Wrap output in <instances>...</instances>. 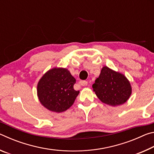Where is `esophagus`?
<instances>
[{"mask_svg": "<svg viewBox=\"0 0 154 154\" xmlns=\"http://www.w3.org/2000/svg\"><path fill=\"white\" fill-rule=\"evenodd\" d=\"M80 84L83 85V86H85V85H88V82H86V81H82V82H80Z\"/></svg>", "mask_w": 154, "mask_h": 154, "instance_id": "esophagus-1", "label": "esophagus"}]
</instances>
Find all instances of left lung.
Masks as SVG:
<instances>
[{"mask_svg": "<svg viewBox=\"0 0 154 154\" xmlns=\"http://www.w3.org/2000/svg\"><path fill=\"white\" fill-rule=\"evenodd\" d=\"M92 88L101 102L113 106L123 105L132 94L131 85L126 77L106 66L103 67Z\"/></svg>", "mask_w": 154, "mask_h": 154, "instance_id": "obj_1", "label": "left lung"}]
</instances>
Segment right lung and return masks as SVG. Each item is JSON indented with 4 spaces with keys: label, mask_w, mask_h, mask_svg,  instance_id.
<instances>
[{
    "label": "right lung",
    "mask_w": 154,
    "mask_h": 154,
    "mask_svg": "<svg viewBox=\"0 0 154 154\" xmlns=\"http://www.w3.org/2000/svg\"><path fill=\"white\" fill-rule=\"evenodd\" d=\"M75 82L68 69L57 67L49 69L37 84V96L41 104L56 113L66 111L79 93L73 88Z\"/></svg>",
    "instance_id": "right-lung-1"
}]
</instances>
